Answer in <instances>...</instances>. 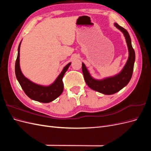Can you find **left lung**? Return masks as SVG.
Segmentation results:
<instances>
[{
	"label": "left lung",
	"mask_w": 151,
	"mask_h": 151,
	"mask_svg": "<svg viewBox=\"0 0 151 151\" xmlns=\"http://www.w3.org/2000/svg\"><path fill=\"white\" fill-rule=\"evenodd\" d=\"M115 26L124 35L129 52V58L122 70L115 76L107 77L101 80H96L91 77L84 63H82V70L87 85L91 89L107 95L118 92L129 83L133 74L135 60V51L132 47L131 39L128 31L117 23H115Z\"/></svg>",
	"instance_id": "1"
}]
</instances>
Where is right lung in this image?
<instances>
[{"mask_svg": "<svg viewBox=\"0 0 151 151\" xmlns=\"http://www.w3.org/2000/svg\"><path fill=\"white\" fill-rule=\"evenodd\" d=\"M21 42L18 47L17 57L15 63V73L16 78L20 84L22 89L25 94L31 99L35 101L47 103L57 98L63 90V83L62 81L63 77L65 73L70 65L71 63L63 68L62 72L58 76L54 83L48 86H41L31 82L22 74L19 65V52Z\"/></svg>", "mask_w": 151, "mask_h": 151, "instance_id": "obj_1", "label": "right lung"}]
</instances>
